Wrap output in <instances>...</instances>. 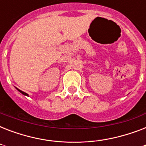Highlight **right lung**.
I'll return each instance as SVG.
<instances>
[{"label":"right lung","instance_id":"right-lung-1","mask_svg":"<svg viewBox=\"0 0 146 146\" xmlns=\"http://www.w3.org/2000/svg\"><path fill=\"white\" fill-rule=\"evenodd\" d=\"M16 89H17V90H18V91L19 92H20V93H22L23 94V95H24V96H29V95L27 93H26V92H23V91H21V90H19V89H17V88H16Z\"/></svg>","mask_w":146,"mask_h":146}]
</instances>
